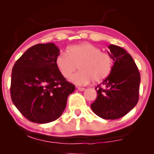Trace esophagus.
I'll use <instances>...</instances> for the list:
<instances>
[{
	"instance_id": "1",
	"label": "esophagus",
	"mask_w": 154,
	"mask_h": 154,
	"mask_svg": "<svg viewBox=\"0 0 154 154\" xmlns=\"http://www.w3.org/2000/svg\"><path fill=\"white\" fill-rule=\"evenodd\" d=\"M77 89H78V90H79V91H81V92L85 90V88H78Z\"/></svg>"
}]
</instances>
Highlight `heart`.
Segmentation results:
<instances>
[{
    "label": "heart",
    "mask_w": 154,
    "mask_h": 154,
    "mask_svg": "<svg viewBox=\"0 0 154 154\" xmlns=\"http://www.w3.org/2000/svg\"><path fill=\"white\" fill-rule=\"evenodd\" d=\"M55 64L63 76L68 78L79 65V72L70 77L77 85H85L92 80L101 82L109 76L113 68V60L109 54L90 43L70 46L68 52H62L56 57Z\"/></svg>",
    "instance_id": "b5f03b06"
}]
</instances>
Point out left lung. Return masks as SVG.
<instances>
[{"mask_svg":"<svg viewBox=\"0 0 154 154\" xmlns=\"http://www.w3.org/2000/svg\"><path fill=\"white\" fill-rule=\"evenodd\" d=\"M108 52L113 61L112 70L95 89L97 96L91 104L93 112L104 119L115 120L131 111L139 100L140 73L130 54L115 45H109Z\"/></svg>","mask_w":154,"mask_h":154,"instance_id":"obj_1","label":"left lung"}]
</instances>
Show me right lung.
I'll return each mask as SVG.
<instances>
[{
  "label": "right lung",
  "mask_w": 154,
  "mask_h": 154,
  "mask_svg": "<svg viewBox=\"0 0 154 154\" xmlns=\"http://www.w3.org/2000/svg\"><path fill=\"white\" fill-rule=\"evenodd\" d=\"M60 49L54 43L29 48L12 70L10 94L20 113L33 123H47L62 114L75 85L65 79L55 64Z\"/></svg>",
  "instance_id": "right-lung-1"
}]
</instances>
